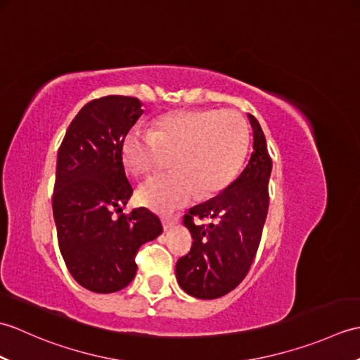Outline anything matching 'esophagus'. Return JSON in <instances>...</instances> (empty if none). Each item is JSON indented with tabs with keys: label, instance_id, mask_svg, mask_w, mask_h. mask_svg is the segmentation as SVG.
I'll use <instances>...</instances> for the list:
<instances>
[{
	"label": "esophagus",
	"instance_id": "obj_1",
	"mask_svg": "<svg viewBox=\"0 0 360 360\" xmlns=\"http://www.w3.org/2000/svg\"><path fill=\"white\" fill-rule=\"evenodd\" d=\"M176 224V219L174 218H170V217H164L162 218V226L165 231H170V229Z\"/></svg>",
	"mask_w": 360,
	"mask_h": 360
}]
</instances>
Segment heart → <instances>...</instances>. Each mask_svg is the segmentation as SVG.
Here are the masks:
<instances>
[{"mask_svg": "<svg viewBox=\"0 0 360 360\" xmlns=\"http://www.w3.org/2000/svg\"><path fill=\"white\" fill-rule=\"evenodd\" d=\"M248 148V127L231 110H190L167 114L155 128L134 127L122 143L125 165L136 174L156 170L173 155L176 170L151 176L137 196L156 212H173L200 193L221 192L238 172Z\"/></svg>", "mask_w": 360, "mask_h": 360, "instance_id": "1", "label": "heart"}]
</instances>
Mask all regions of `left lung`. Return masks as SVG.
I'll return each instance as SVG.
<instances>
[{
	"label": "left lung",
	"mask_w": 360,
	"mask_h": 360,
	"mask_svg": "<svg viewBox=\"0 0 360 360\" xmlns=\"http://www.w3.org/2000/svg\"><path fill=\"white\" fill-rule=\"evenodd\" d=\"M248 117L254 131L249 164L218 196L195 205L184 217L193 244L176 263V278L188 295L204 300L229 294L246 277L269 209L272 160L258 120ZM195 219H207L210 224H195Z\"/></svg>",
	"instance_id": "obj_1"
}]
</instances>
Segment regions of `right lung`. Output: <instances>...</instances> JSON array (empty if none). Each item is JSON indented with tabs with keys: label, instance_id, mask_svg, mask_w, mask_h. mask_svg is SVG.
<instances>
[{
	"label": "right lung",
	"instance_id": "1",
	"mask_svg": "<svg viewBox=\"0 0 360 360\" xmlns=\"http://www.w3.org/2000/svg\"><path fill=\"white\" fill-rule=\"evenodd\" d=\"M142 112L136 97L96 98L74 117L58 148L52 196L58 246L74 280L93 292L128 286L137 250L162 233L148 209L122 213L133 195L122 143ZM114 210L121 212L117 219Z\"/></svg>",
	"mask_w": 360,
	"mask_h": 360
}]
</instances>
